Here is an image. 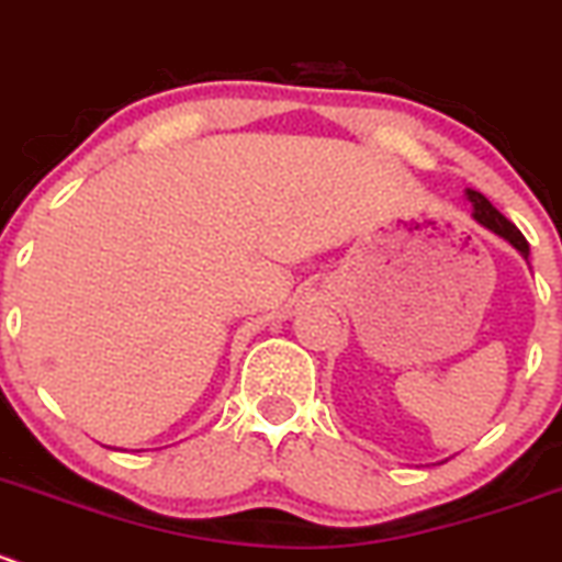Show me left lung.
Listing matches in <instances>:
<instances>
[{
  "label": "left lung",
  "instance_id": "left-lung-1",
  "mask_svg": "<svg viewBox=\"0 0 562 562\" xmlns=\"http://www.w3.org/2000/svg\"><path fill=\"white\" fill-rule=\"evenodd\" d=\"M468 199L472 202V218H475L477 224L486 226V229H492L494 235L505 237V240H508L510 246H514L516 251H519L525 259L530 257V246H527L525 235H521V232L516 229V226L510 224V221L505 218V215L499 213L497 207H492V202H488L483 193L470 191V188H468Z\"/></svg>",
  "mask_w": 562,
  "mask_h": 562
}]
</instances>
